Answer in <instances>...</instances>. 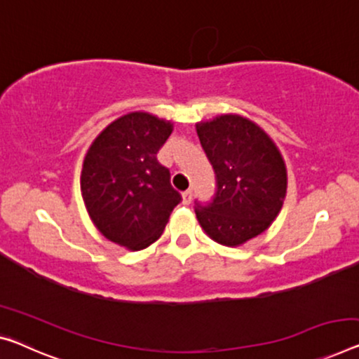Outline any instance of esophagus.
Wrapping results in <instances>:
<instances>
[{
    "label": "esophagus",
    "instance_id": "34e87169",
    "mask_svg": "<svg viewBox=\"0 0 359 359\" xmlns=\"http://www.w3.org/2000/svg\"><path fill=\"white\" fill-rule=\"evenodd\" d=\"M191 201H192V191L187 189L183 192V203L184 205H189Z\"/></svg>",
    "mask_w": 359,
    "mask_h": 359
}]
</instances>
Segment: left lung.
I'll return each mask as SVG.
<instances>
[{"label": "left lung", "mask_w": 359, "mask_h": 359, "mask_svg": "<svg viewBox=\"0 0 359 359\" xmlns=\"http://www.w3.org/2000/svg\"><path fill=\"white\" fill-rule=\"evenodd\" d=\"M217 175V194L196 217L218 244L239 247L266 231L283 208L287 168L278 146L255 122L223 114L196 123Z\"/></svg>", "instance_id": "obj_1"}]
</instances>
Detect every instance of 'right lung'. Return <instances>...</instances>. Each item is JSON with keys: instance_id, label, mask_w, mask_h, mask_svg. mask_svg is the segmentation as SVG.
<instances>
[{"instance_id": "right-lung-1", "label": "right lung", "mask_w": 359, "mask_h": 359, "mask_svg": "<svg viewBox=\"0 0 359 359\" xmlns=\"http://www.w3.org/2000/svg\"><path fill=\"white\" fill-rule=\"evenodd\" d=\"M173 131L170 120L130 112L107 125L88 149L80 187L93 224L106 239L142 250L162 236L181 196L157 152Z\"/></svg>"}]
</instances>
